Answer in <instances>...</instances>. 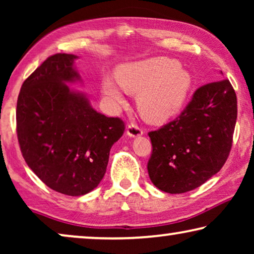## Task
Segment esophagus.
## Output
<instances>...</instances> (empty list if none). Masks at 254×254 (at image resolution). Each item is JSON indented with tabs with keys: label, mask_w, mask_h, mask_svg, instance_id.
<instances>
[{
	"label": "esophagus",
	"mask_w": 254,
	"mask_h": 254,
	"mask_svg": "<svg viewBox=\"0 0 254 254\" xmlns=\"http://www.w3.org/2000/svg\"><path fill=\"white\" fill-rule=\"evenodd\" d=\"M142 134H143V130H142V128L140 126H137V125H135V124L128 125V127H127L128 136L138 137V136H141Z\"/></svg>",
	"instance_id": "esophagus-1"
}]
</instances>
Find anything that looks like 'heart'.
<instances>
[{"label":"heart","mask_w":254,"mask_h":254,"mask_svg":"<svg viewBox=\"0 0 254 254\" xmlns=\"http://www.w3.org/2000/svg\"><path fill=\"white\" fill-rule=\"evenodd\" d=\"M117 78L105 76L102 92L114 107L125 103L124 89L136 93L138 110L145 119L163 121L177 114L192 89L190 72L177 61L168 58H150L120 65ZM122 86L120 87V85Z\"/></svg>","instance_id":"obj_1"}]
</instances>
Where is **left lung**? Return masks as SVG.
<instances>
[{
	"mask_svg": "<svg viewBox=\"0 0 254 254\" xmlns=\"http://www.w3.org/2000/svg\"><path fill=\"white\" fill-rule=\"evenodd\" d=\"M236 120L237 97L228 79L197 89L177 119L149 133L151 183L170 194L189 192L206 183L227 161Z\"/></svg>",
	"mask_w": 254,
	"mask_h": 254,
	"instance_id": "8db88e82",
	"label": "left lung"
}]
</instances>
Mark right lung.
<instances>
[{"label": "right lung", "mask_w": 254, "mask_h": 254, "mask_svg": "<svg viewBox=\"0 0 254 254\" xmlns=\"http://www.w3.org/2000/svg\"><path fill=\"white\" fill-rule=\"evenodd\" d=\"M74 54L52 55L25 81L17 100V136L23 157L41 182L59 193L81 196L104 178L124 121L97 112L85 93Z\"/></svg>", "instance_id": "right-lung-1"}]
</instances>
